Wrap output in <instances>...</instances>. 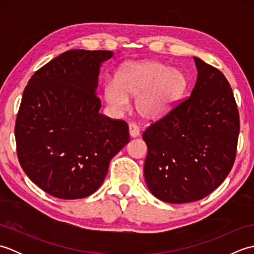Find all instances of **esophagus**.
<instances>
[{
	"label": "esophagus",
	"mask_w": 254,
	"mask_h": 254,
	"mask_svg": "<svg viewBox=\"0 0 254 254\" xmlns=\"http://www.w3.org/2000/svg\"><path fill=\"white\" fill-rule=\"evenodd\" d=\"M128 132H130V136L133 138H135L139 135V128L136 124L134 123L128 124Z\"/></svg>",
	"instance_id": "obj_1"
}]
</instances>
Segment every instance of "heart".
I'll return each mask as SVG.
<instances>
[{"instance_id":"heart-1","label":"heart","mask_w":254,"mask_h":254,"mask_svg":"<svg viewBox=\"0 0 254 254\" xmlns=\"http://www.w3.org/2000/svg\"><path fill=\"white\" fill-rule=\"evenodd\" d=\"M188 87L187 76L179 68L157 61L127 63L117 74V80L104 85L105 100L113 111L122 112L128 98L136 97L135 108L142 118L159 120L174 109Z\"/></svg>"}]
</instances>
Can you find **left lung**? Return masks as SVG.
<instances>
[{
    "mask_svg": "<svg viewBox=\"0 0 254 254\" xmlns=\"http://www.w3.org/2000/svg\"><path fill=\"white\" fill-rule=\"evenodd\" d=\"M192 93L143 134L144 177L154 196L172 204L198 201L217 189L236 158L239 113L225 75L194 57Z\"/></svg>",
    "mask_w": 254,
    "mask_h": 254,
    "instance_id": "left-lung-1",
    "label": "left lung"
}]
</instances>
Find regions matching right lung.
<instances>
[{"label":"right lung","mask_w":254,"mask_h":254,"mask_svg":"<svg viewBox=\"0 0 254 254\" xmlns=\"http://www.w3.org/2000/svg\"><path fill=\"white\" fill-rule=\"evenodd\" d=\"M112 51L68 50L32 75L15 124L17 156L29 179L58 198L89 196L130 141L127 124L99 112L102 63Z\"/></svg>","instance_id":"right-lung-1"}]
</instances>
